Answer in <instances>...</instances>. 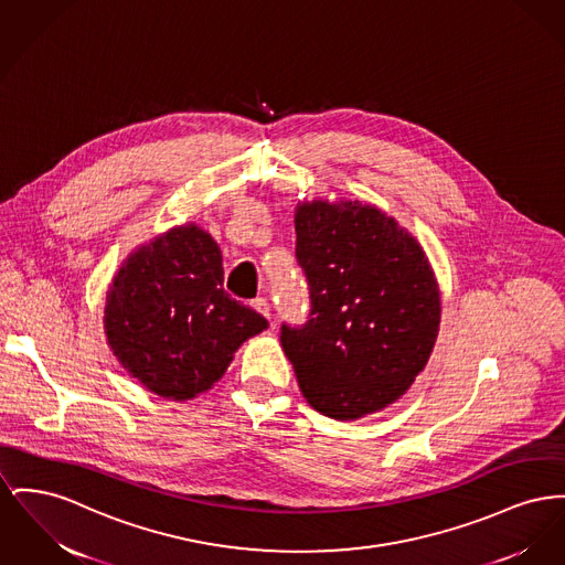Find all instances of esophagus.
<instances>
[{
  "label": "esophagus",
  "mask_w": 565,
  "mask_h": 565,
  "mask_svg": "<svg viewBox=\"0 0 565 565\" xmlns=\"http://www.w3.org/2000/svg\"><path fill=\"white\" fill-rule=\"evenodd\" d=\"M252 307L260 313V316H265L266 320H270V307H268V302H266V299H254L252 300Z\"/></svg>",
  "instance_id": "obj_1"
}]
</instances>
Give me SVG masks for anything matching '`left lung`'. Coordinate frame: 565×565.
Listing matches in <instances>:
<instances>
[{
	"mask_svg": "<svg viewBox=\"0 0 565 565\" xmlns=\"http://www.w3.org/2000/svg\"><path fill=\"white\" fill-rule=\"evenodd\" d=\"M297 258L311 313L281 327L300 393L320 414L359 420L403 397L431 359L441 295L418 238L361 200H302Z\"/></svg>",
	"mask_w": 565,
	"mask_h": 565,
	"instance_id": "8db88e82",
	"label": "left lung"
}]
</instances>
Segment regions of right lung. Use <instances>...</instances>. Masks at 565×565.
<instances>
[{
	"mask_svg": "<svg viewBox=\"0 0 565 565\" xmlns=\"http://www.w3.org/2000/svg\"><path fill=\"white\" fill-rule=\"evenodd\" d=\"M102 322L124 369L172 401L213 388L243 341L268 329L224 290L220 245L194 222L132 249L108 284Z\"/></svg>",
	"mask_w": 565,
	"mask_h": 565,
	"instance_id": "add662e5",
	"label": "right lung"
}]
</instances>
